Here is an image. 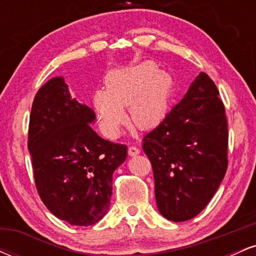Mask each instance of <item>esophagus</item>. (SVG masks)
Segmentation results:
<instances>
[{
	"instance_id": "1",
	"label": "esophagus",
	"mask_w": 256,
	"mask_h": 256,
	"mask_svg": "<svg viewBox=\"0 0 256 256\" xmlns=\"http://www.w3.org/2000/svg\"><path fill=\"white\" fill-rule=\"evenodd\" d=\"M140 148H137V146H128V155H130V156H136V155L140 154Z\"/></svg>"
}]
</instances>
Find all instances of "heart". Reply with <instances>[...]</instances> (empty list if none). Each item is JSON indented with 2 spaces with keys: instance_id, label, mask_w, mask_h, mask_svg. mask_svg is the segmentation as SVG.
Masks as SVG:
<instances>
[{
  "instance_id": "obj_1",
  "label": "heart",
  "mask_w": 256,
  "mask_h": 256,
  "mask_svg": "<svg viewBox=\"0 0 256 256\" xmlns=\"http://www.w3.org/2000/svg\"><path fill=\"white\" fill-rule=\"evenodd\" d=\"M106 89L94 92L92 104L102 130L116 137L125 124L124 108L140 130H150L165 119L173 94V79L160 71L156 64L146 61L128 68L116 70L106 76Z\"/></svg>"
}]
</instances>
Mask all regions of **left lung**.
<instances>
[{"mask_svg": "<svg viewBox=\"0 0 256 256\" xmlns=\"http://www.w3.org/2000/svg\"><path fill=\"white\" fill-rule=\"evenodd\" d=\"M228 120L214 82L204 72L179 104L143 138L158 212L172 222L196 216L228 168Z\"/></svg>", "mask_w": 256, "mask_h": 256, "instance_id": "left-lung-1", "label": "left lung"}]
</instances>
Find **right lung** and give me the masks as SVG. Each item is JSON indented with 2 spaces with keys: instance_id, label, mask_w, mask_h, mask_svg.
<instances>
[{
  "instance_id": "obj_1",
  "label": "right lung",
  "mask_w": 256,
  "mask_h": 256,
  "mask_svg": "<svg viewBox=\"0 0 256 256\" xmlns=\"http://www.w3.org/2000/svg\"><path fill=\"white\" fill-rule=\"evenodd\" d=\"M94 110L70 95L62 77L46 82L32 104L28 148L34 183L50 212L71 225L89 226L107 213L113 173L128 146L101 138Z\"/></svg>"
}]
</instances>
